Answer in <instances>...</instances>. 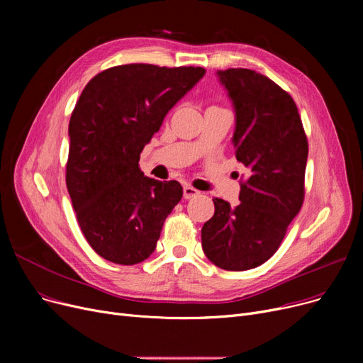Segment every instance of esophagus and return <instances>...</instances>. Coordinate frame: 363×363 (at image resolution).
<instances>
[{"label": "esophagus", "instance_id": "34e87169", "mask_svg": "<svg viewBox=\"0 0 363 363\" xmlns=\"http://www.w3.org/2000/svg\"><path fill=\"white\" fill-rule=\"evenodd\" d=\"M199 194H200V191H199V189H196L194 186H191V185H185L184 186V199L189 200V199L197 197Z\"/></svg>", "mask_w": 363, "mask_h": 363}]
</instances>
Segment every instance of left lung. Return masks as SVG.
I'll return each mask as SVG.
<instances>
[{
    "instance_id": "8db88e82",
    "label": "left lung",
    "mask_w": 363,
    "mask_h": 363,
    "mask_svg": "<svg viewBox=\"0 0 363 363\" xmlns=\"http://www.w3.org/2000/svg\"><path fill=\"white\" fill-rule=\"evenodd\" d=\"M235 110L233 144L250 170L235 207L213 199L201 228L207 259L225 271H247L271 259L304 199L308 138L291 95L250 69L218 70Z\"/></svg>"
}]
</instances>
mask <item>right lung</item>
Returning a JSON list of instances; mask_svg holds the SVG:
<instances>
[{"mask_svg":"<svg viewBox=\"0 0 363 363\" xmlns=\"http://www.w3.org/2000/svg\"><path fill=\"white\" fill-rule=\"evenodd\" d=\"M204 73L133 63L103 70L84 88L69 122L66 185L84 237L103 259L135 264L155 252L182 186L144 177L140 155Z\"/></svg>","mask_w":363,"mask_h":363,"instance_id":"right-lung-1","label":"right lung"}]
</instances>
